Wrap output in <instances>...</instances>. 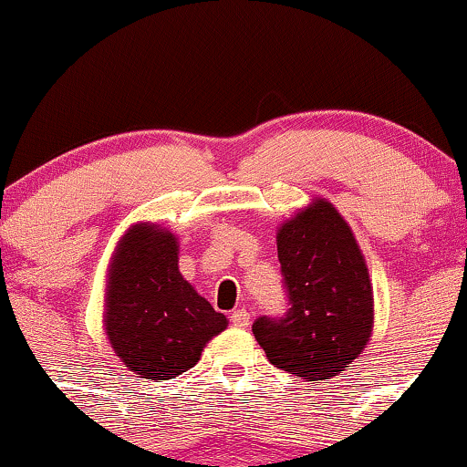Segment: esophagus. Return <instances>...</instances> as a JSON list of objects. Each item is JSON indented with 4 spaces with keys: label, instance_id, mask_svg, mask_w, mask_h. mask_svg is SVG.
<instances>
[{
    "label": "esophagus",
    "instance_id": "obj_1",
    "mask_svg": "<svg viewBox=\"0 0 467 467\" xmlns=\"http://www.w3.org/2000/svg\"><path fill=\"white\" fill-rule=\"evenodd\" d=\"M230 323L244 329V327L250 325V312L248 309H234V312L230 314Z\"/></svg>",
    "mask_w": 467,
    "mask_h": 467
}]
</instances>
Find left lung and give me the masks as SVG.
Wrapping results in <instances>:
<instances>
[{
	"label": "left lung",
	"instance_id": "left-lung-1",
	"mask_svg": "<svg viewBox=\"0 0 467 467\" xmlns=\"http://www.w3.org/2000/svg\"><path fill=\"white\" fill-rule=\"evenodd\" d=\"M289 312L261 316L252 334L267 360L305 382L345 371L373 334V285L347 219L314 197L276 230Z\"/></svg>",
	"mask_w": 467,
	"mask_h": 467
}]
</instances>
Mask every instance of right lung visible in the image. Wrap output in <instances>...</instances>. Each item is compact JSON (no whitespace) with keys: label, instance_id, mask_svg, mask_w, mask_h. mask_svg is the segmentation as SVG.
I'll list each match as a JSON object with an SVG mask.
<instances>
[{"label":"right lung","instance_id":"right-lung-1","mask_svg":"<svg viewBox=\"0 0 467 467\" xmlns=\"http://www.w3.org/2000/svg\"><path fill=\"white\" fill-rule=\"evenodd\" d=\"M178 264V234L158 222H138L125 230L107 265L105 336L138 378H178L228 327Z\"/></svg>","mask_w":467,"mask_h":467}]
</instances>
